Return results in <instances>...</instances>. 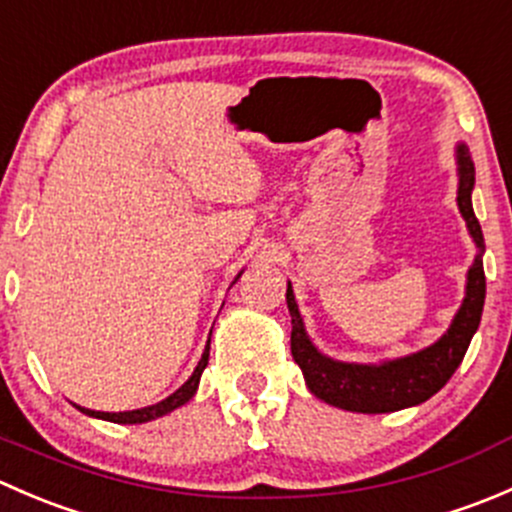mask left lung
<instances>
[{"instance_id": "1", "label": "left lung", "mask_w": 512, "mask_h": 512, "mask_svg": "<svg viewBox=\"0 0 512 512\" xmlns=\"http://www.w3.org/2000/svg\"><path fill=\"white\" fill-rule=\"evenodd\" d=\"M458 165V195L456 203L466 220L468 235L476 242V257L466 275V297L451 319L446 332L426 349L396 359L359 364V361H339L322 354L309 339L304 317L294 299L292 282H287V307L292 314V356L304 374V384L324 404L337 406L356 414H391L409 409L431 399L446 386L453 371L461 366L473 334L478 332L480 314L485 302V272H483V230L473 213L471 193L476 185L471 151L466 143L456 146Z\"/></svg>"}]
</instances>
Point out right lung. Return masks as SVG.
<instances>
[{
    "label": "right lung",
    "mask_w": 512,
    "mask_h": 512,
    "mask_svg": "<svg viewBox=\"0 0 512 512\" xmlns=\"http://www.w3.org/2000/svg\"><path fill=\"white\" fill-rule=\"evenodd\" d=\"M240 275H242V272H240ZM240 275L235 277V282L240 280ZM235 282H232V285H235ZM210 334H213V332H210ZM208 356H210V339H208V344H205V352H203V356H200L198 366H195V371L190 374V379L185 381V384L180 386L178 391H173L168 399L158 401V404L143 406V409H133V411H118V414H108V411H91V409H84V406H76V409H79L81 414H86L91 418H101V421H111V423H148V421H156V418L170 414V411H175V409H180V406H185L190 399H193L195 391H198L200 376H203L205 366H208Z\"/></svg>",
    "instance_id": "right-lung-1"
}]
</instances>
